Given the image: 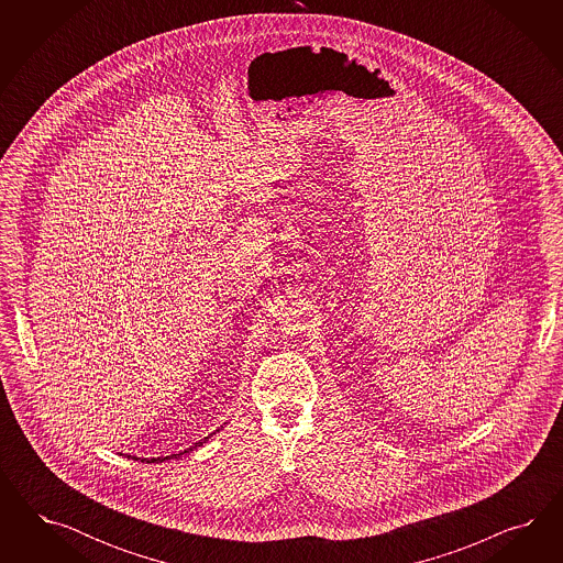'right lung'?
Instances as JSON below:
<instances>
[{
    "instance_id": "1",
    "label": "right lung",
    "mask_w": 563,
    "mask_h": 563,
    "mask_svg": "<svg viewBox=\"0 0 563 563\" xmlns=\"http://www.w3.org/2000/svg\"><path fill=\"white\" fill-rule=\"evenodd\" d=\"M208 438H212V435H208ZM208 438H205L202 442L194 443L191 448H188V450H184V452H179V454H170V456H158V459H142V462H165L170 461V459H179L181 454H188V452H191L194 448H198V445H202V443L208 442ZM128 459H132V456H128ZM134 461H140L137 456H134Z\"/></svg>"
}]
</instances>
